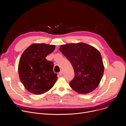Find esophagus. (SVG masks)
I'll return each mask as SVG.
<instances>
[{
	"label": "esophagus",
	"mask_w": 126,
	"mask_h": 126,
	"mask_svg": "<svg viewBox=\"0 0 126 126\" xmlns=\"http://www.w3.org/2000/svg\"><path fill=\"white\" fill-rule=\"evenodd\" d=\"M63 71L61 70V71H60V72L59 73V75H63Z\"/></svg>",
	"instance_id": "obj_1"
}]
</instances>
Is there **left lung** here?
I'll return each mask as SVG.
<instances>
[{
    "label": "left lung",
    "mask_w": 126,
    "mask_h": 126,
    "mask_svg": "<svg viewBox=\"0 0 126 126\" xmlns=\"http://www.w3.org/2000/svg\"><path fill=\"white\" fill-rule=\"evenodd\" d=\"M59 51L69 60L74 70V78L70 82L71 88L84 94L94 90L104 72L100 52L95 47L82 43L62 45Z\"/></svg>",
    "instance_id": "1"
}]
</instances>
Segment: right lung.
<instances>
[{
  "label": "right lung",
  "instance_id": "right-lung-1",
  "mask_svg": "<svg viewBox=\"0 0 126 126\" xmlns=\"http://www.w3.org/2000/svg\"><path fill=\"white\" fill-rule=\"evenodd\" d=\"M55 49L54 45L33 44L23 52L18 70L20 80L29 92L40 95L54 85L57 74L53 72V63L46 57Z\"/></svg>",
  "mask_w": 126,
  "mask_h": 126
}]
</instances>
